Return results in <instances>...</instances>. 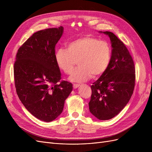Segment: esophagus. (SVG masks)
I'll list each match as a JSON object with an SVG mask.
<instances>
[{"label": "esophagus", "instance_id": "1", "mask_svg": "<svg viewBox=\"0 0 152 152\" xmlns=\"http://www.w3.org/2000/svg\"><path fill=\"white\" fill-rule=\"evenodd\" d=\"M73 88H74V89H77V87H79V84H73Z\"/></svg>", "mask_w": 152, "mask_h": 152}]
</instances>
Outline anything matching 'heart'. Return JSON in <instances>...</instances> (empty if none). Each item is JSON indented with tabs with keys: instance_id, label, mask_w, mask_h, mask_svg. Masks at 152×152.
Masks as SVG:
<instances>
[{
	"instance_id": "obj_1",
	"label": "heart",
	"mask_w": 152,
	"mask_h": 152,
	"mask_svg": "<svg viewBox=\"0 0 152 152\" xmlns=\"http://www.w3.org/2000/svg\"><path fill=\"white\" fill-rule=\"evenodd\" d=\"M112 56V49L106 40L92 36H84L67 44L55 53V60L59 68L66 74L73 71L77 61L79 67L73 72L69 79L81 83L92 77H97L105 72Z\"/></svg>"
}]
</instances>
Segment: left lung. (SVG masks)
Here are the masks:
<instances>
[{
	"label": "left lung",
	"mask_w": 152,
	"mask_h": 152,
	"mask_svg": "<svg viewBox=\"0 0 152 152\" xmlns=\"http://www.w3.org/2000/svg\"><path fill=\"white\" fill-rule=\"evenodd\" d=\"M99 32L110 37L112 56L107 70L91 86L89 106L94 117L107 121L120 113L130 100L135 86V67L128 49L115 35Z\"/></svg>",
	"instance_id": "left-lung-1"
}]
</instances>
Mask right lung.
Instances as JSON below:
<instances>
[{
	"label": "right lung",
	"instance_id": "obj_1",
	"mask_svg": "<svg viewBox=\"0 0 152 152\" xmlns=\"http://www.w3.org/2000/svg\"><path fill=\"white\" fill-rule=\"evenodd\" d=\"M63 33V26L35 32L18 49L14 65L18 97L31 114L44 122L62 113L73 89L72 83L61 81L55 60V46Z\"/></svg>",
	"mask_w": 152,
	"mask_h": 152
}]
</instances>
